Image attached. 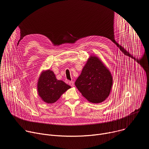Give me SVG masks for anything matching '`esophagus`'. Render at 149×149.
Returning a JSON list of instances; mask_svg holds the SVG:
<instances>
[{"label": "esophagus", "instance_id": "1", "mask_svg": "<svg viewBox=\"0 0 149 149\" xmlns=\"http://www.w3.org/2000/svg\"><path fill=\"white\" fill-rule=\"evenodd\" d=\"M69 84H70V85L71 87H74V82L73 81H70Z\"/></svg>", "mask_w": 149, "mask_h": 149}]
</instances>
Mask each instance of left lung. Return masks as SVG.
<instances>
[{"label":"left lung","mask_w":149,"mask_h":149,"mask_svg":"<svg viewBox=\"0 0 149 149\" xmlns=\"http://www.w3.org/2000/svg\"><path fill=\"white\" fill-rule=\"evenodd\" d=\"M113 77L109 68L96 55H91L75 82L83 97L92 103L107 98L113 87Z\"/></svg>","instance_id":"1"}]
</instances>
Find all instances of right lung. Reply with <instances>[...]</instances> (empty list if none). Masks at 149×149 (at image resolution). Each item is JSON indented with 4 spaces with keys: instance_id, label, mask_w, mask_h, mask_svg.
I'll return each instance as SVG.
<instances>
[{
    "instance_id": "right-lung-1",
    "label": "right lung",
    "mask_w": 149,
    "mask_h": 149,
    "mask_svg": "<svg viewBox=\"0 0 149 149\" xmlns=\"http://www.w3.org/2000/svg\"><path fill=\"white\" fill-rule=\"evenodd\" d=\"M71 87L62 80L56 79L52 70H44L37 82V90L40 98L47 104L55 102Z\"/></svg>"
}]
</instances>
